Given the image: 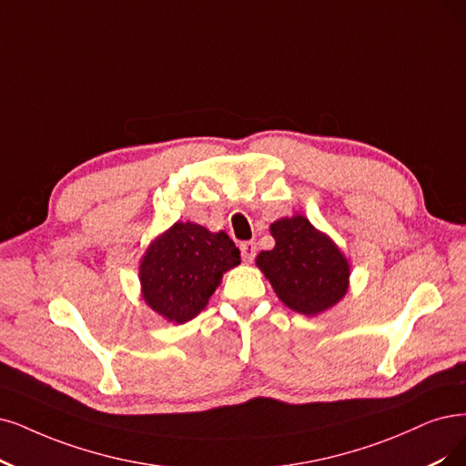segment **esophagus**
I'll list each match as a JSON object with an SVG mask.
<instances>
[{
  "label": "esophagus",
  "instance_id": "1",
  "mask_svg": "<svg viewBox=\"0 0 466 466\" xmlns=\"http://www.w3.org/2000/svg\"><path fill=\"white\" fill-rule=\"evenodd\" d=\"M239 249H242V257L246 263H251L253 257H255V251H257V246L253 242H242L239 244Z\"/></svg>",
  "mask_w": 466,
  "mask_h": 466
}]
</instances>
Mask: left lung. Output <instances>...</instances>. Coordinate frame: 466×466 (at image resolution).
<instances>
[{"instance_id":"8db88e82","label":"left lung","mask_w":466,"mask_h":466,"mask_svg":"<svg viewBox=\"0 0 466 466\" xmlns=\"http://www.w3.org/2000/svg\"><path fill=\"white\" fill-rule=\"evenodd\" d=\"M274 248L257 255V267L291 311L317 317L348 294L351 265L334 239L294 215L270 224Z\"/></svg>"}]
</instances>
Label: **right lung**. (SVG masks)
Listing matches in <instances>:
<instances>
[{
    "label": "right lung",
    "instance_id": "obj_1",
    "mask_svg": "<svg viewBox=\"0 0 466 466\" xmlns=\"http://www.w3.org/2000/svg\"><path fill=\"white\" fill-rule=\"evenodd\" d=\"M239 261V249L227 232L178 220L153 238L142 255V298L165 320L184 324L203 311L222 274Z\"/></svg>",
    "mask_w": 466,
    "mask_h": 466
}]
</instances>
